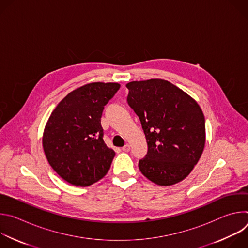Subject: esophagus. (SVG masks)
Instances as JSON below:
<instances>
[{
  "label": "esophagus",
  "mask_w": 248,
  "mask_h": 248,
  "mask_svg": "<svg viewBox=\"0 0 248 248\" xmlns=\"http://www.w3.org/2000/svg\"><path fill=\"white\" fill-rule=\"evenodd\" d=\"M123 150H124V152H128V151L130 150V145H129L128 143H126V144L123 147Z\"/></svg>",
  "instance_id": "1"
}]
</instances>
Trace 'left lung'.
I'll return each mask as SVG.
<instances>
[{
  "instance_id": "1",
  "label": "left lung",
  "mask_w": 248,
  "mask_h": 248,
  "mask_svg": "<svg viewBox=\"0 0 248 248\" xmlns=\"http://www.w3.org/2000/svg\"><path fill=\"white\" fill-rule=\"evenodd\" d=\"M127 102L139 117L148 152L140 171L152 183L169 186L185 180L205 146V118L200 106L168 80L131 81Z\"/></svg>"
}]
</instances>
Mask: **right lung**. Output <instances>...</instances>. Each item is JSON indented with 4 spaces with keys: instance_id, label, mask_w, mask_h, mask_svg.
Returning a JSON list of instances; mask_svg holds the SVG:
<instances>
[{
    "instance_id": "right-lung-1",
    "label": "right lung",
    "mask_w": 248,
    "mask_h": 248,
    "mask_svg": "<svg viewBox=\"0 0 248 248\" xmlns=\"http://www.w3.org/2000/svg\"><path fill=\"white\" fill-rule=\"evenodd\" d=\"M117 82H92L69 92L52 112L44 128L46 158L62 180L89 186L108 172L115 151L103 139L104 106L120 89Z\"/></svg>"
}]
</instances>
